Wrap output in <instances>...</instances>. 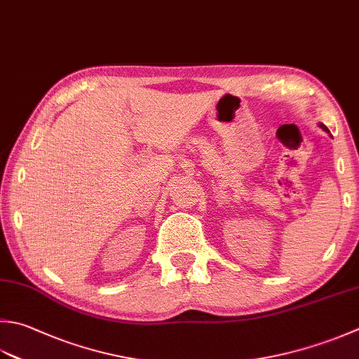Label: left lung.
<instances>
[{
    "instance_id": "obj_1",
    "label": "left lung",
    "mask_w": 359,
    "mask_h": 359,
    "mask_svg": "<svg viewBox=\"0 0 359 359\" xmlns=\"http://www.w3.org/2000/svg\"><path fill=\"white\" fill-rule=\"evenodd\" d=\"M318 126H319V128H320V129H322V130H324V132H327V133H330V130H328V128H327V126H325V124H322V123H319V124H318Z\"/></svg>"
}]
</instances>
